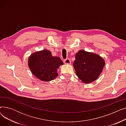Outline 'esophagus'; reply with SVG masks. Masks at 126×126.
<instances>
[{"mask_svg":"<svg viewBox=\"0 0 126 126\" xmlns=\"http://www.w3.org/2000/svg\"><path fill=\"white\" fill-rule=\"evenodd\" d=\"M63 62L65 64H70L71 63L70 60L69 58H67L66 59H64L63 60Z\"/></svg>","mask_w":126,"mask_h":126,"instance_id":"esophagus-1","label":"esophagus"}]
</instances>
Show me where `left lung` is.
I'll return each mask as SVG.
<instances>
[{
  "label": "left lung",
  "instance_id": "1",
  "mask_svg": "<svg viewBox=\"0 0 126 126\" xmlns=\"http://www.w3.org/2000/svg\"><path fill=\"white\" fill-rule=\"evenodd\" d=\"M74 66L78 78L85 83L96 80L105 66V61L99 56L85 50H80L76 55Z\"/></svg>",
  "mask_w": 126,
  "mask_h": 126
}]
</instances>
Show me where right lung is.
<instances>
[{
  "mask_svg": "<svg viewBox=\"0 0 126 126\" xmlns=\"http://www.w3.org/2000/svg\"><path fill=\"white\" fill-rule=\"evenodd\" d=\"M63 61L60 58L53 57L50 51L43 50L32 54L28 65L32 73L43 81H50L57 76V69Z\"/></svg>",
  "mask_w": 126,
  "mask_h": 126,
  "instance_id": "right-lung-1",
  "label": "right lung"
}]
</instances>
